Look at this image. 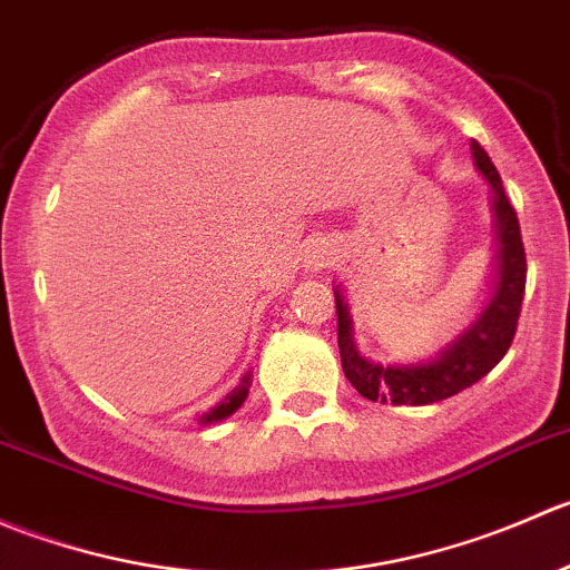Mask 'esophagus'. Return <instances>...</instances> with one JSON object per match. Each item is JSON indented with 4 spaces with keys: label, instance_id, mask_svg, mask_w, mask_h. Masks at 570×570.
Masks as SVG:
<instances>
[{
    "label": "esophagus",
    "instance_id": "34e87169",
    "mask_svg": "<svg viewBox=\"0 0 570 570\" xmlns=\"http://www.w3.org/2000/svg\"><path fill=\"white\" fill-rule=\"evenodd\" d=\"M307 268L309 272H318V268H324V266H330V257L324 255V252H313V255H307Z\"/></svg>",
    "mask_w": 570,
    "mask_h": 570
}]
</instances>
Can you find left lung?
Here are the masks:
<instances>
[{
	"mask_svg": "<svg viewBox=\"0 0 570 570\" xmlns=\"http://www.w3.org/2000/svg\"><path fill=\"white\" fill-rule=\"evenodd\" d=\"M471 155H474L476 171L493 190L490 210H493L495 257L482 309L452 343H446L435 357H426L421 363H376L357 348L348 302L343 296V287L335 285L337 348H341L343 374L352 382L354 391L371 402L413 404V407L443 402L493 371L515 337L523 287H527L521 227L488 151L476 140H471Z\"/></svg>",
	"mask_w": 570,
	"mask_h": 570,
	"instance_id": "left-lung-1",
	"label": "left lung"
}]
</instances>
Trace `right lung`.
I'll list each match as a JSON object with an SVG mask.
<instances>
[{
    "instance_id": "right-lung-1",
    "label": "right lung",
    "mask_w": 570,
    "mask_h": 570,
    "mask_svg": "<svg viewBox=\"0 0 570 570\" xmlns=\"http://www.w3.org/2000/svg\"><path fill=\"white\" fill-rule=\"evenodd\" d=\"M249 387H252V374H246L244 380H240V385L235 387V391H229L227 396L222 399V402L216 404L213 410H207L205 415L199 419V424H216V421H224L229 419V415L235 413V410L240 407V404L246 402V396H249Z\"/></svg>"
}]
</instances>
